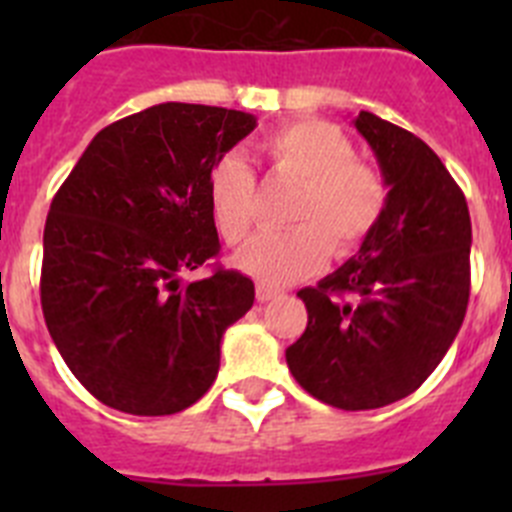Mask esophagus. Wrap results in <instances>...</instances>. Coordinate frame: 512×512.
<instances>
[{"label":"esophagus","mask_w":512,"mask_h":512,"mask_svg":"<svg viewBox=\"0 0 512 512\" xmlns=\"http://www.w3.org/2000/svg\"><path fill=\"white\" fill-rule=\"evenodd\" d=\"M279 295H282V289H277V287H269V284H259V287H256V300H259V302L277 300Z\"/></svg>","instance_id":"esophagus-1"}]
</instances>
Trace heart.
<instances>
[{"label": "heart", "mask_w": 512, "mask_h": 512, "mask_svg": "<svg viewBox=\"0 0 512 512\" xmlns=\"http://www.w3.org/2000/svg\"><path fill=\"white\" fill-rule=\"evenodd\" d=\"M279 179L300 184L282 233H259L233 264L261 284H289L318 274L330 259L359 251L382 223L390 187L377 166L356 158L354 140L325 120L284 122L261 138ZM207 205L225 241L238 243L256 217V182L238 153H225L207 176Z\"/></svg>", "instance_id": "b5f03b06"}]
</instances>
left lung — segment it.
<instances>
[{
  "label": "left lung",
  "mask_w": 512,
  "mask_h": 512,
  "mask_svg": "<svg viewBox=\"0 0 512 512\" xmlns=\"http://www.w3.org/2000/svg\"><path fill=\"white\" fill-rule=\"evenodd\" d=\"M390 202L354 259L297 292L307 328L287 348L302 390L341 410L415 392L454 343L469 302L472 220L461 189L418 135L361 110Z\"/></svg>",
  "instance_id": "obj_1"
}]
</instances>
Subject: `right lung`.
I'll list each match as a JSON object with an SVG mask.
<instances>
[{"instance_id": "add662e5", "label": "right lung", "mask_w": 512, "mask_h": 512, "mask_svg": "<svg viewBox=\"0 0 512 512\" xmlns=\"http://www.w3.org/2000/svg\"><path fill=\"white\" fill-rule=\"evenodd\" d=\"M256 128L248 112L164 102L99 130L51 202L40 305L74 377L130 415H171L212 387L223 333L253 282L217 269L207 205L215 161Z\"/></svg>"}]
</instances>
